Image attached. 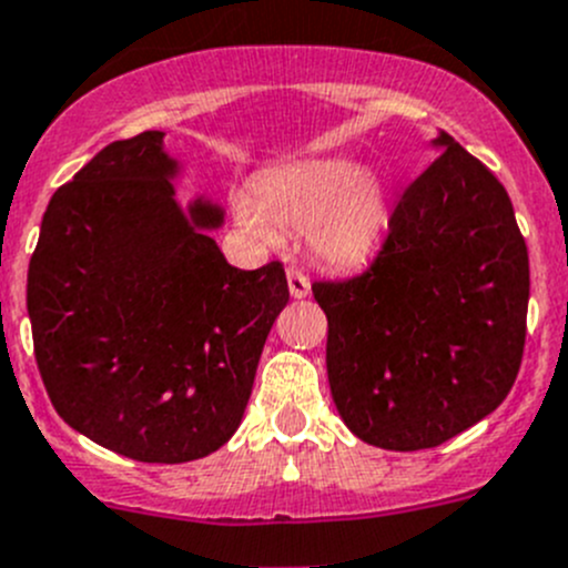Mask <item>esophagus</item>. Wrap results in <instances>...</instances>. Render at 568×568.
Listing matches in <instances>:
<instances>
[{
  "instance_id": "obj_1",
  "label": "esophagus",
  "mask_w": 568,
  "mask_h": 568,
  "mask_svg": "<svg viewBox=\"0 0 568 568\" xmlns=\"http://www.w3.org/2000/svg\"><path fill=\"white\" fill-rule=\"evenodd\" d=\"M285 277H288V291L294 300H305V296L311 294V280H307L300 268L291 266L288 272H285Z\"/></svg>"
}]
</instances>
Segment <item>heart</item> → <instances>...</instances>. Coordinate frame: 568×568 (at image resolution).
I'll list each match as a JSON object with an SVG mask.
<instances>
[{
  "label": "heart",
  "mask_w": 568,
  "mask_h": 568,
  "mask_svg": "<svg viewBox=\"0 0 568 568\" xmlns=\"http://www.w3.org/2000/svg\"><path fill=\"white\" fill-rule=\"evenodd\" d=\"M246 230L274 241L311 235L318 261L335 268L366 263L379 250L390 222V196L383 178L346 158L291 163L261 174L255 202H239Z\"/></svg>",
  "instance_id": "heart-1"
}]
</instances>
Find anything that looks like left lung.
I'll use <instances>...</instances> for the list:
<instances>
[{"instance_id":"1","label":"left lung","mask_w":568,"mask_h":568,"mask_svg":"<svg viewBox=\"0 0 568 568\" xmlns=\"http://www.w3.org/2000/svg\"><path fill=\"white\" fill-rule=\"evenodd\" d=\"M396 202L372 266L313 283L327 377L361 442L416 453L497 410L527 335L530 261L508 191L447 132Z\"/></svg>"}]
</instances>
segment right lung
Here are the masks:
<instances>
[{"instance_id": "obj_1", "label": "right lung", "mask_w": 568, "mask_h": 568, "mask_svg": "<svg viewBox=\"0 0 568 568\" xmlns=\"http://www.w3.org/2000/svg\"><path fill=\"white\" fill-rule=\"evenodd\" d=\"M163 132L113 141L54 191L27 274L38 372L69 427L144 464L205 458L244 418L288 305L277 261H224L211 200H174Z\"/></svg>"}]
</instances>
